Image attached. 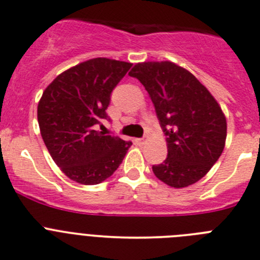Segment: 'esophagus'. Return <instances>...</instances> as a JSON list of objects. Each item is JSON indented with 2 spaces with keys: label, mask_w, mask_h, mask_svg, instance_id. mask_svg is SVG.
I'll return each mask as SVG.
<instances>
[{
  "label": "esophagus",
  "mask_w": 260,
  "mask_h": 260,
  "mask_svg": "<svg viewBox=\"0 0 260 260\" xmlns=\"http://www.w3.org/2000/svg\"><path fill=\"white\" fill-rule=\"evenodd\" d=\"M135 143L138 144V146H143V144L146 143V139H144V138H136Z\"/></svg>",
  "instance_id": "34e87169"
}]
</instances>
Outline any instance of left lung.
Segmentation results:
<instances>
[{"label":"left lung","instance_id":"left-lung-1","mask_svg":"<svg viewBox=\"0 0 260 260\" xmlns=\"http://www.w3.org/2000/svg\"><path fill=\"white\" fill-rule=\"evenodd\" d=\"M148 92L167 136L166 160L153 166L158 179L184 188L203 178L222 154L226 121L215 98L189 71L173 62H143L129 72Z\"/></svg>","mask_w":260,"mask_h":260}]
</instances>
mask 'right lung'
I'll use <instances>...</instances> for the list:
<instances>
[{
    "label": "right lung",
    "instance_id": "obj_1",
    "mask_svg": "<svg viewBox=\"0 0 260 260\" xmlns=\"http://www.w3.org/2000/svg\"><path fill=\"white\" fill-rule=\"evenodd\" d=\"M132 63L92 58L57 76L37 107L41 136L66 176L86 185L102 183L122 163L132 142L98 132L111 93Z\"/></svg>",
    "mask_w": 260,
    "mask_h": 260
}]
</instances>
